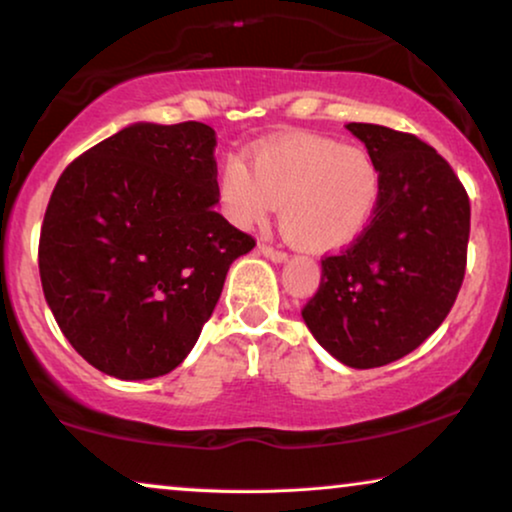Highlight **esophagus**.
Segmentation results:
<instances>
[{
  "mask_svg": "<svg viewBox=\"0 0 512 512\" xmlns=\"http://www.w3.org/2000/svg\"><path fill=\"white\" fill-rule=\"evenodd\" d=\"M258 251H261L263 256L272 258L275 263H282V261H286V258H289V254H286L284 249H275V247H270V244H265V242L258 244Z\"/></svg>",
  "mask_w": 512,
  "mask_h": 512,
  "instance_id": "esophagus-1",
  "label": "esophagus"
}]
</instances>
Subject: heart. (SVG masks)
I'll return each instance as SVG.
<instances>
[{
    "label": "heart",
    "instance_id": "obj_1",
    "mask_svg": "<svg viewBox=\"0 0 512 512\" xmlns=\"http://www.w3.org/2000/svg\"><path fill=\"white\" fill-rule=\"evenodd\" d=\"M382 170L363 146L293 135L251 151V172L237 158L221 167L219 198L235 226L256 228L279 207L289 242L310 251L347 247L366 233L382 202Z\"/></svg>",
    "mask_w": 512,
    "mask_h": 512
}]
</instances>
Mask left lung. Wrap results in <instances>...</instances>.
<instances>
[{
    "label": "left lung",
    "instance_id": "obj_1",
    "mask_svg": "<svg viewBox=\"0 0 512 512\" xmlns=\"http://www.w3.org/2000/svg\"><path fill=\"white\" fill-rule=\"evenodd\" d=\"M382 170V202L359 240L321 258L303 319L326 352L377 368L417 349L450 314L464 282L471 202L450 163L422 139L349 123Z\"/></svg>",
    "mask_w": 512,
    "mask_h": 512
}]
</instances>
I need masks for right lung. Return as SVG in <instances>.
<instances>
[{
	"label": "right lung",
	"instance_id": "obj_1",
	"mask_svg": "<svg viewBox=\"0 0 512 512\" xmlns=\"http://www.w3.org/2000/svg\"><path fill=\"white\" fill-rule=\"evenodd\" d=\"M205 123H135L60 174L39 235L46 303L102 373H170L212 317L230 263L256 240L223 219Z\"/></svg>",
	"mask_w": 512,
	"mask_h": 512
}]
</instances>
